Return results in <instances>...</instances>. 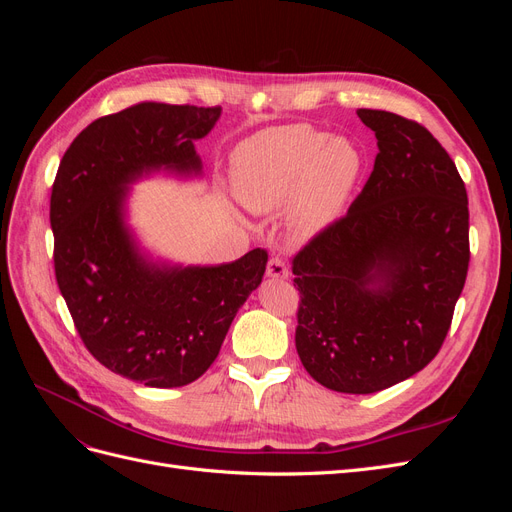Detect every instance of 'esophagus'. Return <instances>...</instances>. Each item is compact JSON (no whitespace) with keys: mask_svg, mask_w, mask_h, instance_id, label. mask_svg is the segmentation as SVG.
I'll list each match as a JSON object with an SVG mask.
<instances>
[{"mask_svg":"<svg viewBox=\"0 0 512 512\" xmlns=\"http://www.w3.org/2000/svg\"><path fill=\"white\" fill-rule=\"evenodd\" d=\"M267 275L269 277H273V280H288V275H290V271H288V267H286V262L282 260V258H271L269 260V265H267Z\"/></svg>","mask_w":512,"mask_h":512,"instance_id":"esophagus-1","label":"esophagus"}]
</instances>
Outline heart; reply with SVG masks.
Instances as JSON below:
<instances>
[{
    "mask_svg": "<svg viewBox=\"0 0 512 512\" xmlns=\"http://www.w3.org/2000/svg\"><path fill=\"white\" fill-rule=\"evenodd\" d=\"M365 170L350 138L305 123L269 128L232 153V185L250 213L269 215L286 204V230L312 241L342 218Z\"/></svg>",
    "mask_w": 512,
    "mask_h": 512,
    "instance_id": "1",
    "label": "heart"
}]
</instances>
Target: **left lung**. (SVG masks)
I'll use <instances>...</instances> for the list:
<instances>
[{
	"label": "left lung",
	"instance_id": "obj_1",
	"mask_svg": "<svg viewBox=\"0 0 512 512\" xmlns=\"http://www.w3.org/2000/svg\"><path fill=\"white\" fill-rule=\"evenodd\" d=\"M378 138L348 213L292 260L294 335L307 374L367 395L414 376L442 348L470 262L468 194L421 123L359 108Z\"/></svg>",
	"mask_w": 512,
	"mask_h": 512
}]
</instances>
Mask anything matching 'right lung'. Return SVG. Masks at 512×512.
Listing matches in <instances>:
<instances>
[{
    "label": "right lung",
    "instance_id": "obj_1",
    "mask_svg": "<svg viewBox=\"0 0 512 512\" xmlns=\"http://www.w3.org/2000/svg\"><path fill=\"white\" fill-rule=\"evenodd\" d=\"M220 115V106L141 102L100 117L74 138L53 183L55 277L74 327L106 369L153 389L205 374L267 269L260 247L215 267L153 260L126 222L138 179L200 175L194 141Z\"/></svg>",
    "mask_w": 512,
    "mask_h": 512
}]
</instances>
